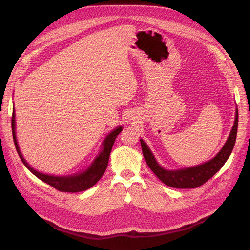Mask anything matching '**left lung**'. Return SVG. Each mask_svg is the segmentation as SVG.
<instances>
[{
    "mask_svg": "<svg viewBox=\"0 0 250 250\" xmlns=\"http://www.w3.org/2000/svg\"><path fill=\"white\" fill-rule=\"evenodd\" d=\"M238 109L236 110V119L229 133V137L224 144V146L213 160L201 165L195 166V167L178 169V170H166L155 160L154 155L148 148L147 144L141 139V146L143 155L145 157V161L149 168L162 180L166 186H169L176 188H194L206 184L207 181L213 177L215 174L222 168L225 162L229 160V157L233 149L234 143L237 138L238 130Z\"/></svg>",
    "mask_w": 250,
    "mask_h": 250,
    "instance_id": "left-lung-1",
    "label": "left lung"
}]
</instances>
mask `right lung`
<instances>
[{
  "instance_id": "obj_1",
  "label": "right lung",
  "mask_w": 250,
  "mask_h": 250,
  "mask_svg": "<svg viewBox=\"0 0 250 250\" xmlns=\"http://www.w3.org/2000/svg\"><path fill=\"white\" fill-rule=\"evenodd\" d=\"M11 127H12L14 145H16L17 151L22 164H24L30 170V172H32L37 178H40L42 181H43V183L50 185L51 187L56 188V190L60 192H67V193H77L81 191H85L99 181V179L102 177L105 170L107 168L110 151L112 149L113 143H115L118 134L122 131V127L120 126L116 128V129H113L107 135L106 139H105L103 142V150L99 153V155L95 158L92 165H90L85 171L74 174V175L53 176V175H48V174H42L39 171L34 170L32 167H30V165L25 161V158L22 157L18 145L17 137H16V116H14V108L12 110Z\"/></svg>"
}]
</instances>
